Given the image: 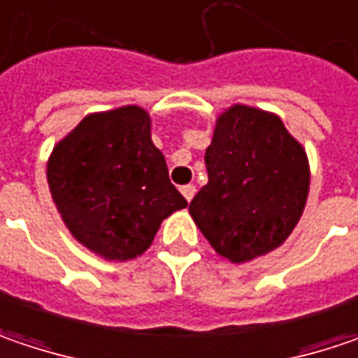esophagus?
<instances>
[{
    "label": "esophagus",
    "mask_w": 358,
    "mask_h": 358,
    "mask_svg": "<svg viewBox=\"0 0 358 358\" xmlns=\"http://www.w3.org/2000/svg\"><path fill=\"white\" fill-rule=\"evenodd\" d=\"M180 192H182V196H184V199L190 202V200L194 199V194H196V188H194L192 184H186V186H182V188H180Z\"/></svg>",
    "instance_id": "obj_1"
}]
</instances>
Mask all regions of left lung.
Segmentation results:
<instances>
[{
  "instance_id": "obj_1",
  "label": "left lung",
  "mask_w": 358,
  "mask_h": 358,
  "mask_svg": "<svg viewBox=\"0 0 358 358\" xmlns=\"http://www.w3.org/2000/svg\"><path fill=\"white\" fill-rule=\"evenodd\" d=\"M204 162L208 182L188 213L217 255L247 263L284 245L304 213L310 162L280 115L241 103L227 107Z\"/></svg>"
}]
</instances>
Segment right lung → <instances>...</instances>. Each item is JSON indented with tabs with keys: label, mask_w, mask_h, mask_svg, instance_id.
Segmentation results:
<instances>
[{
	"label": "right lung",
	"mask_w": 358,
	"mask_h": 358,
	"mask_svg": "<svg viewBox=\"0 0 358 358\" xmlns=\"http://www.w3.org/2000/svg\"><path fill=\"white\" fill-rule=\"evenodd\" d=\"M46 180L71 235L107 262L145 253L162 221L188 206L137 105L89 113L52 148Z\"/></svg>",
	"instance_id": "right-lung-1"
}]
</instances>
